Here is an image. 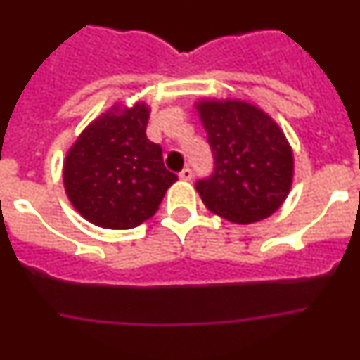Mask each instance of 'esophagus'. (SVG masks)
Masks as SVG:
<instances>
[{
    "label": "esophagus",
    "instance_id": "obj_1",
    "mask_svg": "<svg viewBox=\"0 0 360 360\" xmlns=\"http://www.w3.org/2000/svg\"><path fill=\"white\" fill-rule=\"evenodd\" d=\"M178 178H180V180H184V182H189L191 178H193V171H191L189 167H186V169H182L180 173H178Z\"/></svg>",
    "mask_w": 360,
    "mask_h": 360
}]
</instances>
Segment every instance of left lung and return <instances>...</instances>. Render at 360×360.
<instances>
[{
	"label": "left lung",
	"mask_w": 360,
	"mask_h": 360,
	"mask_svg": "<svg viewBox=\"0 0 360 360\" xmlns=\"http://www.w3.org/2000/svg\"><path fill=\"white\" fill-rule=\"evenodd\" d=\"M195 108L214 157L211 178L196 182L205 207L238 225L274 214L294 178V153L278 122L241 98H200Z\"/></svg>",
	"instance_id": "8db88e82"
}]
</instances>
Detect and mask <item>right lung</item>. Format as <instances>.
<instances>
[{
	"label": "right lung",
	"instance_id": "right-lung-1",
	"mask_svg": "<svg viewBox=\"0 0 360 360\" xmlns=\"http://www.w3.org/2000/svg\"><path fill=\"white\" fill-rule=\"evenodd\" d=\"M149 106H111L84 128L63 165L73 209L103 229H133L158 211L178 176L165 169L162 148L146 136Z\"/></svg>",
	"mask_w": 360,
	"mask_h": 360
}]
</instances>
